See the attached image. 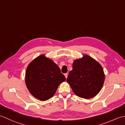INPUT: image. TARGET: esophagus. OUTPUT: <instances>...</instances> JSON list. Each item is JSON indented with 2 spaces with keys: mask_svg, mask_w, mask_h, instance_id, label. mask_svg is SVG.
Instances as JSON below:
<instances>
[{
  "mask_svg": "<svg viewBox=\"0 0 125 125\" xmlns=\"http://www.w3.org/2000/svg\"><path fill=\"white\" fill-rule=\"evenodd\" d=\"M68 73H64V76H65V78H67V77H68Z\"/></svg>",
  "mask_w": 125,
  "mask_h": 125,
  "instance_id": "34e87169",
  "label": "esophagus"
}]
</instances>
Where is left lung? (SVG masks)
Listing matches in <instances>:
<instances>
[{"instance_id":"8db88e82","label":"left lung","mask_w":125,"mask_h":125,"mask_svg":"<svg viewBox=\"0 0 125 125\" xmlns=\"http://www.w3.org/2000/svg\"><path fill=\"white\" fill-rule=\"evenodd\" d=\"M105 79L100 64L88 55L74 61L66 82L74 93L86 99L94 97L101 91Z\"/></svg>"}]
</instances>
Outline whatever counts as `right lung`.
Wrapping results in <instances>:
<instances>
[{
  "label": "right lung",
  "instance_id": "1",
  "mask_svg": "<svg viewBox=\"0 0 125 125\" xmlns=\"http://www.w3.org/2000/svg\"><path fill=\"white\" fill-rule=\"evenodd\" d=\"M66 78L53 61L42 54L30 63L25 73V84L30 93L42 101L48 100L55 93Z\"/></svg>",
  "mask_w": 125,
  "mask_h": 125
}]
</instances>
